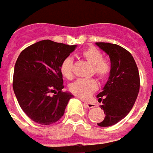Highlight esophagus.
<instances>
[{"mask_svg":"<svg viewBox=\"0 0 153 153\" xmlns=\"http://www.w3.org/2000/svg\"><path fill=\"white\" fill-rule=\"evenodd\" d=\"M84 105L86 106V107H88V108H94L95 107V104H94V103H92V102H84Z\"/></svg>","mask_w":153,"mask_h":153,"instance_id":"34e87169","label":"esophagus"}]
</instances>
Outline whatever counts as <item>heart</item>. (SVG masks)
<instances>
[{
    "label": "heart",
    "instance_id": "obj_1",
    "mask_svg": "<svg viewBox=\"0 0 153 153\" xmlns=\"http://www.w3.org/2000/svg\"><path fill=\"white\" fill-rule=\"evenodd\" d=\"M81 56L92 65V73L99 79H105L109 75L111 71L110 63L103 59L102 51L94 46H89L81 51ZM62 75L71 79L73 74V59L67 57L64 59L60 66ZM98 84L94 79H79L73 82L69 88L70 91L81 98H88L97 89Z\"/></svg>",
    "mask_w": 153,
    "mask_h": 153
}]
</instances>
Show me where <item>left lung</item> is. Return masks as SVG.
I'll list each match as a JSON object with an SVG mask.
<instances>
[{
  "mask_svg": "<svg viewBox=\"0 0 153 153\" xmlns=\"http://www.w3.org/2000/svg\"><path fill=\"white\" fill-rule=\"evenodd\" d=\"M110 59L111 71L102 91L97 94L102 102L105 117L97 123L112 126L125 117L135 103L140 88L139 73L132 55L122 46L109 43H95Z\"/></svg>",
  "mask_w": 153,
  "mask_h": 153,
  "instance_id": "1",
  "label": "left lung"
}]
</instances>
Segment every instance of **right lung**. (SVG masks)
<instances>
[{
  "label": "right lung",
  "mask_w": 153,
  "mask_h": 153,
  "mask_svg": "<svg viewBox=\"0 0 153 153\" xmlns=\"http://www.w3.org/2000/svg\"><path fill=\"white\" fill-rule=\"evenodd\" d=\"M76 47L42 40L20 53L14 69L13 89L22 109L32 121L49 125L63 117L74 95L62 92L60 66ZM53 91L57 94L50 97Z\"/></svg>",
  "instance_id": "obj_1"
}]
</instances>
